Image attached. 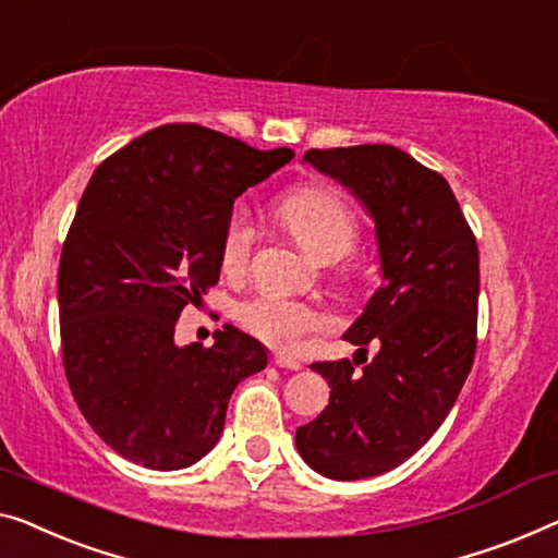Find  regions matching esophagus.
<instances>
[{
	"label": "esophagus",
	"instance_id": "esophagus-1",
	"mask_svg": "<svg viewBox=\"0 0 558 558\" xmlns=\"http://www.w3.org/2000/svg\"><path fill=\"white\" fill-rule=\"evenodd\" d=\"M271 362L281 369H302V362H296L292 357H287V354H274Z\"/></svg>",
	"mask_w": 558,
	"mask_h": 558
}]
</instances>
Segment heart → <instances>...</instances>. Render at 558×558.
Listing matches in <instances>:
<instances>
[{
  "label": "heart",
  "instance_id": "1",
  "mask_svg": "<svg viewBox=\"0 0 558 558\" xmlns=\"http://www.w3.org/2000/svg\"><path fill=\"white\" fill-rule=\"evenodd\" d=\"M279 219L296 244L317 262L342 259L357 239V221L335 191L322 185H299L279 201ZM254 244V226L244 206H233L223 229L221 266L226 274L246 269ZM239 322L262 342L281 352H299L312 335L327 327L317 306L264 292L239 306Z\"/></svg>",
  "mask_w": 558,
  "mask_h": 558
}]
</instances>
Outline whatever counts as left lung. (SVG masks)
<instances>
[{"instance_id":"1","label":"left lung","mask_w":558,"mask_h":558,"mask_svg":"<svg viewBox=\"0 0 558 558\" xmlns=\"http://www.w3.org/2000/svg\"><path fill=\"white\" fill-rule=\"evenodd\" d=\"M302 163L342 183L375 221L379 284L344 332L375 357L314 362L329 405L294 435L332 481L387 473L417 453L456 405L473 367L478 246L448 181L395 145L306 150Z\"/></svg>"}]
</instances>
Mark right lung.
<instances>
[{
    "label": "right lung",
    "mask_w": 558,
    "mask_h": 558,
    "mask_svg": "<svg viewBox=\"0 0 558 558\" xmlns=\"http://www.w3.org/2000/svg\"><path fill=\"white\" fill-rule=\"evenodd\" d=\"M292 158L173 123L93 173L60 256L62 362L77 408L118 456L150 471L193 465L219 442L236 385L269 362L231 325L208 350L175 344L173 329L219 281L233 201Z\"/></svg>",
    "instance_id": "add662e5"
}]
</instances>
